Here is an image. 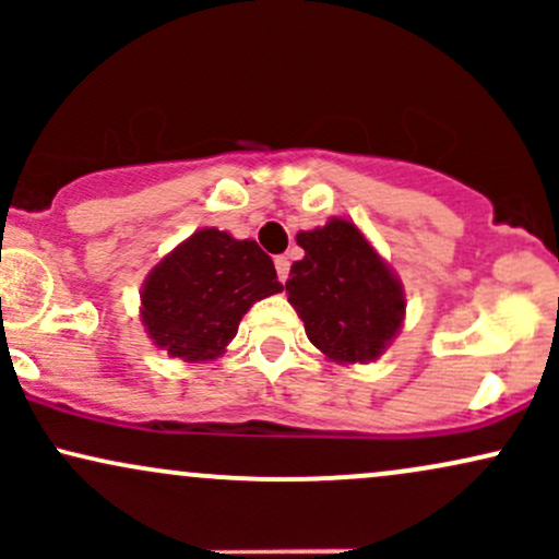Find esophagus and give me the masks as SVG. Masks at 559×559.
<instances>
[{"instance_id":"esophagus-1","label":"esophagus","mask_w":559,"mask_h":559,"mask_svg":"<svg viewBox=\"0 0 559 559\" xmlns=\"http://www.w3.org/2000/svg\"><path fill=\"white\" fill-rule=\"evenodd\" d=\"M288 265H292V262H288V258H284V254H281V258H275V271H278L281 284L288 278Z\"/></svg>"}]
</instances>
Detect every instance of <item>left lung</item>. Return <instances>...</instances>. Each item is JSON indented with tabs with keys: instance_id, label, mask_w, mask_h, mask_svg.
Wrapping results in <instances>:
<instances>
[{
	"instance_id": "left-lung-1",
	"label": "left lung",
	"mask_w": 559,
	"mask_h": 559,
	"mask_svg": "<svg viewBox=\"0 0 559 559\" xmlns=\"http://www.w3.org/2000/svg\"><path fill=\"white\" fill-rule=\"evenodd\" d=\"M297 243L305 258L292 265L286 292L307 338L333 362L378 360L402 329L407 301L400 278L342 217L301 230Z\"/></svg>"
}]
</instances>
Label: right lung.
I'll return each mask as SVG.
<instances>
[{
	"label": "right lung",
	"instance_id": "1",
	"mask_svg": "<svg viewBox=\"0 0 559 559\" xmlns=\"http://www.w3.org/2000/svg\"><path fill=\"white\" fill-rule=\"evenodd\" d=\"M258 241L202 228L146 275L141 320L159 349L186 362L215 360L258 299L281 292Z\"/></svg>",
	"mask_w": 559,
	"mask_h": 559
}]
</instances>
